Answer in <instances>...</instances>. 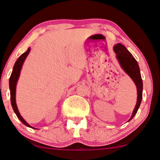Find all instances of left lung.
I'll return each mask as SVG.
<instances>
[{
  "label": "left lung",
  "mask_w": 160,
  "mask_h": 160,
  "mask_svg": "<svg viewBox=\"0 0 160 160\" xmlns=\"http://www.w3.org/2000/svg\"><path fill=\"white\" fill-rule=\"evenodd\" d=\"M113 50L116 53V58L121 67L124 71V72L132 79L137 88V101H136L135 108L132 111L131 117L128 121V122H130L136 114L142 102L143 83H142L141 73H140V69L137 61L124 45L121 43L116 44L113 47Z\"/></svg>",
  "instance_id": "1"
}]
</instances>
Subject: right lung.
<instances>
[{
  "label": "right lung",
  "mask_w": 160,
  "mask_h": 160,
  "mask_svg": "<svg viewBox=\"0 0 160 160\" xmlns=\"http://www.w3.org/2000/svg\"><path fill=\"white\" fill-rule=\"evenodd\" d=\"M30 48H28V51H27L26 52H24V53H22V54L18 57V59H17L16 62H15L14 66H13L12 72V74H11L10 78H9V90H10L11 104H12L13 110H14L15 113L16 114L17 117H18V118L24 125H26L27 127H28V128H32V129H36V128H32V126H30V125L26 121H25L24 119L22 118V116L20 115V113H19L18 107H17L16 101H15V93H16L17 82H18L19 76H20V73H21V70H22L23 63H24L25 59H26L27 57L28 56L29 53H30Z\"/></svg>",
  "instance_id": "right-lung-1"
}]
</instances>
